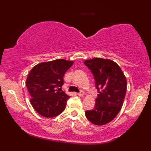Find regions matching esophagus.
Wrapping results in <instances>:
<instances>
[{"mask_svg":"<svg viewBox=\"0 0 151 151\" xmlns=\"http://www.w3.org/2000/svg\"><path fill=\"white\" fill-rule=\"evenodd\" d=\"M84 92L82 91H81L79 92V93H78V96H84Z\"/></svg>","mask_w":151,"mask_h":151,"instance_id":"34e87169","label":"esophagus"}]
</instances>
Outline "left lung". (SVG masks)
I'll return each instance as SVG.
<instances>
[{
	"label": "left lung",
	"mask_w": 151,
	"mask_h": 151,
	"mask_svg": "<svg viewBox=\"0 0 151 151\" xmlns=\"http://www.w3.org/2000/svg\"><path fill=\"white\" fill-rule=\"evenodd\" d=\"M84 63L93 75L98 93L94 109L86 111L85 115L95 125L106 124L121 110L127 92V79L119 65L111 60L95 58Z\"/></svg>",
	"instance_id": "obj_1"
}]
</instances>
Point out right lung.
<instances>
[{"label":"right lung","mask_w":151,"mask_h":151,"mask_svg":"<svg viewBox=\"0 0 151 151\" xmlns=\"http://www.w3.org/2000/svg\"><path fill=\"white\" fill-rule=\"evenodd\" d=\"M73 64V61L57 59L38 64L30 71L26 80L30 102L42 116L55 117L65 109L70 97L60 91L63 76Z\"/></svg>","instance_id":"1"}]
</instances>
